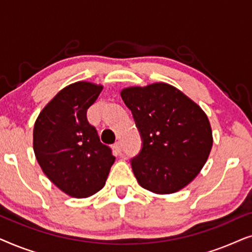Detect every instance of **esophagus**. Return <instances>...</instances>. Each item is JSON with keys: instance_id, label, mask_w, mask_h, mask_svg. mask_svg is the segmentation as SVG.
Instances as JSON below:
<instances>
[{"instance_id": "obj_1", "label": "esophagus", "mask_w": 252, "mask_h": 252, "mask_svg": "<svg viewBox=\"0 0 252 252\" xmlns=\"http://www.w3.org/2000/svg\"><path fill=\"white\" fill-rule=\"evenodd\" d=\"M113 149H115V151L117 154H120L122 153V150H123V147H122V143L120 142H117L115 146H113Z\"/></svg>"}]
</instances>
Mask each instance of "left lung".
Listing matches in <instances>:
<instances>
[{"label":"left lung","mask_w":252,"mask_h":252,"mask_svg":"<svg viewBox=\"0 0 252 252\" xmlns=\"http://www.w3.org/2000/svg\"><path fill=\"white\" fill-rule=\"evenodd\" d=\"M120 95L142 139V149L130 161L139 185L165 195L190 184L213 143L211 125L201 106L165 82L124 88Z\"/></svg>","instance_id":"obj_1"}]
</instances>
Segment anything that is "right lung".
I'll list each match as a JSON object with an SVG mask.
<instances>
[{"mask_svg":"<svg viewBox=\"0 0 252 252\" xmlns=\"http://www.w3.org/2000/svg\"><path fill=\"white\" fill-rule=\"evenodd\" d=\"M102 89V85L88 81L66 86L34 124L37 163L47 178L72 197H89L101 190L116 159L87 120V110Z\"/></svg>","mask_w":252,"mask_h":252,"instance_id":"right-lung-1","label":"right lung"}]
</instances>
